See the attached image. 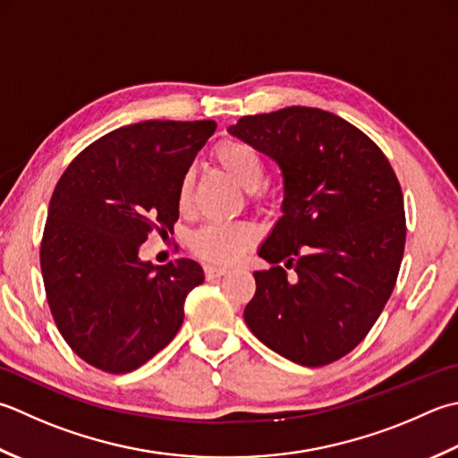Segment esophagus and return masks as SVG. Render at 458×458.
Returning a JSON list of instances; mask_svg holds the SVG:
<instances>
[{"mask_svg": "<svg viewBox=\"0 0 458 458\" xmlns=\"http://www.w3.org/2000/svg\"><path fill=\"white\" fill-rule=\"evenodd\" d=\"M228 272L226 266H212V264H206L204 266V276L206 280H214V277H220Z\"/></svg>", "mask_w": 458, "mask_h": 458, "instance_id": "34e87169", "label": "esophagus"}]
</instances>
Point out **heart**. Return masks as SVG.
Returning <instances> with one entry per match:
<instances>
[{"label":"heart","instance_id":"heart-1","mask_svg":"<svg viewBox=\"0 0 458 458\" xmlns=\"http://www.w3.org/2000/svg\"><path fill=\"white\" fill-rule=\"evenodd\" d=\"M214 160L238 186L246 192H254L264 181L262 155L250 142L228 139L214 148ZM192 170H186L176 191V204L186 210L192 199ZM254 230L244 222L232 224H204L188 238L192 252L212 264H230L252 244Z\"/></svg>","mask_w":458,"mask_h":458}]
</instances>
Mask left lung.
<instances>
[{
  "label": "left lung",
  "mask_w": 458,
  "mask_h": 458,
  "mask_svg": "<svg viewBox=\"0 0 458 458\" xmlns=\"http://www.w3.org/2000/svg\"><path fill=\"white\" fill-rule=\"evenodd\" d=\"M228 132L284 176L282 218L258 250L274 266L254 272L246 326L298 365L342 360L381 316L405 250L403 192L389 160L352 123L311 106L242 116Z\"/></svg>",
  "instance_id": "obj_1"
}]
</instances>
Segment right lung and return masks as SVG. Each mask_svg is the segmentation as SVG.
<instances>
[{"instance_id": "obj_1", "label": "right lung", "mask_w": 458, "mask_h": 458, "mask_svg": "<svg viewBox=\"0 0 458 458\" xmlns=\"http://www.w3.org/2000/svg\"><path fill=\"white\" fill-rule=\"evenodd\" d=\"M214 121H145L89 145L53 191L41 240L49 310L69 347L106 373H129L173 342L188 292L204 282L194 259L139 258L150 232L178 220L176 191Z\"/></svg>"}]
</instances>
